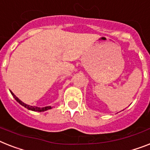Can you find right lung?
Instances as JSON below:
<instances>
[{
    "mask_svg": "<svg viewBox=\"0 0 150 150\" xmlns=\"http://www.w3.org/2000/svg\"><path fill=\"white\" fill-rule=\"evenodd\" d=\"M11 95L13 96V97L15 98V100L17 101L18 103H19L21 105L24 106L25 108H27L28 109H29V110L35 111V112H44V111L48 110V109H52V107L51 106H46V107H43V108H40V107H36V106H31V105L25 104V103H24L23 102H21V101L20 99L18 98V97H16L15 95H14V93L11 92Z\"/></svg>",
    "mask_w": 150,
    "mask_h": 150,
    "instance_id": "1",
    "label": "right lung"
}]
</instances>
